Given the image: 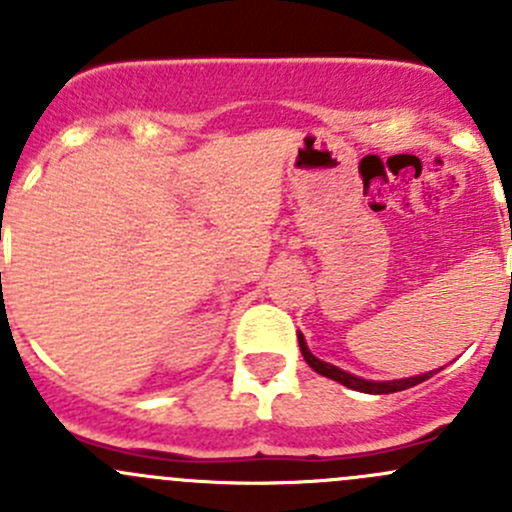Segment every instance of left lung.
Wrapping results in <instances>:
<instances>
[{
  "label": "left lung",
  "instance_id": "1",
  "mask_svg": "<svg viewBox=\"0 0 512 512\" xmlns=\"http://www.w3.org/2000/svg\"><path fill=\"white\" fill-rule=\"evenodd\" d=\"M299 339V352H302L304 361H307L309 366H312L317 374L327 376V379H334L339 381V384H344L347 389H354V391H361V394H394V391H404V389H411V386L421 384V381L431 379L436 371H426V374H418V376H409V379H394V381H369V379H361V376H354L349 374V371L339 369V366L334 364H327V361L317 359L312 352L307 349V342H304L302 334H297Z\"/></svg>",
  "mask_w": 512,
  "mask_h": 512
}]
</instances>
